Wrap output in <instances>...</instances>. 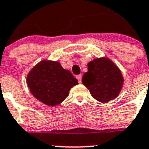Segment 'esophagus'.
Returning a JSON list of instances; mask_svg holds the SVG:
<instances>
[{
    "instance_id": "esophagus-1",
    "label": "esophagus",
    "mask_w": 149,
    "mask_h": 149,
    "mask_svg": "<svg viewBox=\"0 0 149 149\" xmlns=\"http://www.w3.org/2000/svg\"><path fill=\"white\" fill-rule=\"evenodd\" d=\"M81 75H78L77 76H76V78H77L78 81H79V83H81Z\"/></svg>"
}]
</instances>
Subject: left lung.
<instances>
[{"label": "left lung", "instance_id": "left-lung-1", "mask_svg": "<svg viewBox=\"0 0 149 149\" xmlns=\"http://www.w3.org/2000/svg\"><path fill=\"white\" fill-rule=\"evenodd\" d=\"M88 72L82 77V84L97 101L106 103L120 93L124 79L120 70L106 57L97 58L88 64Z\"/></svg>", "mask_w": 149, "mask_h": 149}]
</instances>
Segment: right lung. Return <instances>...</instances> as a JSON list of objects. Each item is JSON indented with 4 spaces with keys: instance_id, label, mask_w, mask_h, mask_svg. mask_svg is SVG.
Instances as JSON below:
<instances>
[{
    "instance_id": "1",
    "label": "right lung",
    "mask_w": 149,
    "mask_h": 149,
    "mask_svg": "<svg viewBox=\"0 0 149 149\" xmlns=\"http://www.w3.org/2000/svg\"><path fill=\"white\" fill-rule=\"evenodd\" d=\"M26 84L36 99L53 107L68 97L70 88L78 84V80L61 67L59 61L42 60L29 72Z\"/></svg>"
}]
</instances>
